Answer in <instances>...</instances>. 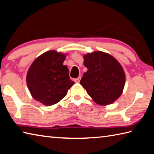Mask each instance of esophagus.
Instances as JSON below:
<instances>
[{
  "mask_svg": "<svg viewBox=\"0 0 154 154\" xmlns=\"http://www.w3.org/2000/svg\"><path fill=\"white\" fill-rule=\"evenodd\" d=\"M81 77H79L78 78H77V79H75V83H79V82H80V81H81Z\"/></svg>",
  "mask_w": 154,
  "mask_h": 154,
  "instance_id": "1",
  "label": "esophagus"
}]
</instances>
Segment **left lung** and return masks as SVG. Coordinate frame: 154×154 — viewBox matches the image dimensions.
I'll return each instance as SVG.
<instances>
[{
	"instance_id": "left-lung-1",
	"label": "left lung",
	"mask_w": 154,
	"mask_h": 154,
	"mask_svg": "<svg viewBox=\"0 0 154 154\" xmlns=\"http://www.w3.org/2000/svg\"><path fill=\"white\" fill-rule=\"evenodd\" d=\"M87 71L80 84L95 103L107 105L113 103L123 93L125 74L121 64L110 54L95 51L83 55Z\"/></svg>"
}]
</instances>
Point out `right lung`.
I'll use <instances>...</instances> for the list:
<instances>
[{
    "label": "right lung",
    "instance_id": "add662e5",
    "mask_svg": "<svg viewBox=\"0 0 154 154\" xmlns=\"http://www.w3.org/2000/svg\"><path fill=\"white\" fill-rule=\"evenodd\" d=\"M66 55L55 50L38 56L27 72L26 84L32 97L47 106L56 104L74 84L69 71L63 65Z\"/></svg>",
    "mask_w": 154,
    "mask_h": 154
}]
</instances>
